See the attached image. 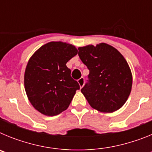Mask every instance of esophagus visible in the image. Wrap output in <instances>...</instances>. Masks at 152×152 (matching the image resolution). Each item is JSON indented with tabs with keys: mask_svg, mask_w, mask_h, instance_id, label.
I'll return each instance as SVG.
<instances>
[{
	"mask_svg": "<svg viewBox=\"0 0 152 152\" xmlns=\"http://www.w3.org/2000/svg\"><path fill=\"white\" fill-rule=\"evenodd\" d=\"M77 83H78L79 86H80V88H82L84 87V77H80V79L77 80Z\"/></svg>",
	"mask_w": 152,
	"mask_h": 152,
	"instance_id": "esophagus-1",
	"label": "esophagus"
}]
</instances>
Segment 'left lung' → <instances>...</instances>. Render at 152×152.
Listing matches in <instances>:
<instances>
[{"label":"left lung","instance_id":"obj_1","mask_svg":"<svg viewBox=\"0 0 152 152\" xmlns=\"http://www.w3.org/2000/svg\"><path fill=\"white\" fill-rule=\"evenodd\" d=\"M78 50L80 60L90 71L88 83L81 93L96 110H118L131 93L132 75L128 62L117 49L103 42L79 47Z\"/></svg>","mask_w":152,"mask_h":152}]
</instances>
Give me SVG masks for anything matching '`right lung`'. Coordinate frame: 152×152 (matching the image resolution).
<instances>
[{"instance_id": "right-lung-1", "label": "right lung", "mask_w": 152, "mask_h": 152, "mask_svg": "<svg viewBox=\"0 0 152 152\" xmlns=\"http://www.w3.org/2000/svg\"><path fill=\"white\" fill-rule=\"evenodd\" d=\"M77 54L75 45L50 42L33 53L26 64L24 87L30 103L48 116L66 110L80 86L66 63Z\"/></svg>"}]
</instances>
